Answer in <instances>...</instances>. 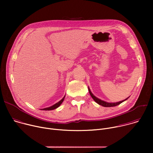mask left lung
Segmentation results:
<instances>
[{"label":"left lung","mask_w":153,"mask_h":153,"mask_svg":"<svg viewBox=\"0 0 153 153\" xmlns=\"http://www.w3.org/2000/svg\"><path fill=\"white\" fill-rule=\"evenodd\" d=\"M88 90H89V93H90V94L91 96L92 97V98L93 99V100H94L96 103H97L98 104H99L100 105H102V106H105V107H112V106H117V105H118L120 104L121 103H122V102H124L125 100H127V99H128V97L127 99H125L124 100H122V101H120V102H116V103H108V102H104V101H103V100H100V99H99L97 98L96 97H95V96L92 94V93L91 92V91H90V88H88Z\"/></svg>","instance_id":"obj_1"}]
</instances>
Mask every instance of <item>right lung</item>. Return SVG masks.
<instances>
[{"label": "right lung", "instance_id": "obj_1", "mask_svg": "<svg viewBox=\"0 0 153 153\" xmlns=\"http://www.w3.org/2000/svg\"><path fill=\"white\" fill-rule=\"evenodd\" d=\"M65 97V96H64V97H63V99H62L61 100H60L59 102H58L57 103H56V104H54V105H53V106H50V107H48V108H45L42 109V110H46V111H47V110H48V111H50V110H54V109H56V108H58V107L61 105V103L63 102V100H64Z\"/></svg>", "mask_w": 153, "mask_h": 153}]
</instances>
